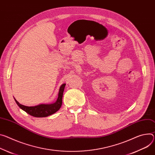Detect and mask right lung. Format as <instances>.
<instances>
[{"label": "right lung", "mask_w": 155, "mask_h": 155, "mask_svg": "<svg viewBox=\"0 0 155 155\" xmlns=\"http://www.w3.org/2000/svg\"><path fill=\"white\" fill-rule=\"evenodd\" d=\"M66 84H62L61 86L59 91L58 97L56 101L51 104H41L35 106H26L20 104L15 97V100L17 105L22 110L25 111L28 114L36 117H45L53 114L61 108L62 104V96L64 91V88Z\"/></svg>", "instance_id": "right-lung-1"}]
</instances>
